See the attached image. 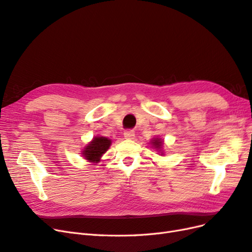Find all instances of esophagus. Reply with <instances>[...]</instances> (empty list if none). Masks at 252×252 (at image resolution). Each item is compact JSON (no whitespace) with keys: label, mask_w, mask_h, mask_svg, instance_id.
<instances>
[{"label":"esophagus","mask_w":252,"mask_h":252,"mask_svg":"<svg viewBox=\"0 0 252 252\" xmlns=\"http://www.w3.org/2000/svg\"><path fill=\"white\" fill-rule=\"evenodd\" d=\"M124 138L126 140H132L134 138V131L131 130V129H128L124 132Z\"/></svg>","instance_id":"esophagus-1"}]
</instances>
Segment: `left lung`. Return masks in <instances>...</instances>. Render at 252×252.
I'll return each instance as SVG.
<instances>
[{
	"instance_id": "1",
	"label": "left lung",
	"mask_w": 252,
	"mask_h": 252,
	"mask_svg": "<svg viewBox=\"0 0 252 252\" xmlns=\"http://www.w3.org/2000/svg\"><path fill=\"white\" fill-rule=\"evenodd\" d=\"M152 146H154L157 150L161 151L162 150V146H163V141L161 139H158V138H155L154 140H152L151 142ZM161 154H163V152H161Z\"/></svg>"
}]
</instances>
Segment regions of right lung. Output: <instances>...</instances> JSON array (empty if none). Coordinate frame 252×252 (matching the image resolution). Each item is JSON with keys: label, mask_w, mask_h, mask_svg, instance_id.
Listing matches in <instances>:
<instances>
[{"label": "right lung", "mask_w": 252, "mask_h": 252, "mask_svg": "<svg viewBox=\"0 0 252 252\" xmlns=\"http://www.w3.org/2000/svg\"><path fill=\"white\" fill-rule=\"evenodd\" d=\"M111 145V140L105 136H95L87 146L83 149L82 156L88 162L97 163L101 161L102 156L107 151Z\"/></svg>", "instance_id": "add662e5"}]
</instances>
